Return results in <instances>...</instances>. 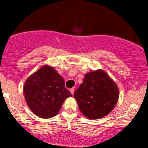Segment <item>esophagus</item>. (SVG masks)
<instances>
[{"instance_id":"obj_1","label":"esophagus","mask_w":148,"mask_h":148,"mask_svg":"<svg viewBox=\"0 0 148 148\" xmlns=\"http://www.w3.org/2000/svg\"><path fill=\"white\" fill-rule=\"evenodd\" d=\"M70 92L71 93V95H74V88H71V89H70Z\"/></svg>"}]
</instances>
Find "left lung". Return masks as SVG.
I'll return each mask as SVG.
<instances>
[{"label":"left lung","instance_id":"obj_1","mask_svg":"<svg viewBox=\"0 0 148 148\" xmlns=\"http://www.w3.org/2000/svg\"><path fill=\"white\" fill-rule=\"evenodd\" d=\"M117 84L102 69L86 73L83 82L74 94L79 109L88 119L107 115L119 99Z\"/></svg>","mask_w":148,"mask_h":148}]
</instances>
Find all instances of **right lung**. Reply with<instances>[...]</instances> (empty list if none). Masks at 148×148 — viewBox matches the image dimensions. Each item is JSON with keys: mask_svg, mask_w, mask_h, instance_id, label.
I'll list each match as a JSON object with an SVG mask.
<instances>
[{"mask_svg": "<svg viewBox=\"0 0 148 148\" xmlns=\"http://www.w3.org/2000/svg\"><path fill=\"white\" fill-rule=\"evenodd\" d=\"M23 90L30 110L43 119L56 116L66 99L72 96L65 87L64 79L53 67L47 64L28 77Z\"/></svg>", "mask_w": 148, "mask_h": 148, "instance_id": "add662e5", "label": "right lung"}]
</instances>
